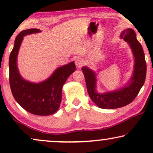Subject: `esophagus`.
I'll return each mask as SVG.
<instances>
[{"instance_id": "esophagus-1", "label": "esophagus", "mask_w": 153, "mask_h": 153, "mask_svg": "<svg viewBox=\"0 0 153 153\" xmlns=\"http://www.w3.org/2000/svg\"><path fill=\"white\" fill-rule=\"evenodd\" d=\"M75 65H76V66L77 67V68H80L83 65V60L81 58H76V60H75Z\"/></svg>"}]
</instances>
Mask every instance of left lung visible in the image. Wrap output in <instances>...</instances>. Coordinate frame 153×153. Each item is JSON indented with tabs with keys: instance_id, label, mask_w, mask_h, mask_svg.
<instances>
[{
	"instance_id": "obj_1",
	"label": "left lung",
	"mask_w": 153,
	"mask_h": 153,
	"mask_svg": "<svg viewBox=\"0 0 153 153\" xmlns=\"http://www.w3.org/2000/svg\"><path fill=\"white\" fill-rule=\"evenodd\" d=\"M120 38L130 46L134 56V69L133 76L126 86L118 91L106 93H98L96 91L95 73L87 67L82 68L87 91L92 101L101 108H117L130 104L137 97L143 86L146 76V62L145 55L141 44L137 40L132 29L123 31Z\"/></svg>"
}]
</instances>
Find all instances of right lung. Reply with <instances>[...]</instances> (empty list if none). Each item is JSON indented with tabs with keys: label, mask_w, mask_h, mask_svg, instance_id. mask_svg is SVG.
I'll return each instance as SVG.
<instances>
[{
	"label": "right lung",
	"mask_w": 153,
	"mask_h": 153,
	"mask_svg": "<svg viewBox=\"0 0 153 153\" xmlns=\"http://www.w3.org/2000/svg\"><path fill=\"white\" fill-rule=\"evenodd\" d=\"M40 32L39 29L23 30L16 36L9 58V81L14 99L30 114L49 116L57 111L62 99V88L76 70L74 62L58 68L47 80L39 83H30L21 76L16 65V58L24 35Z\"/></svg>",
	"instance_id": "add662e5"
}]
</instances>
